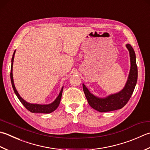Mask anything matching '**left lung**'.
Here are the masks:
<instances>
[{
    "label": "left lung",
    "instance_id": "obj_1",
    "mask_svg": "<svg viewBox=\"0 0 150 150\" xmlns=\"http://www.w3.org/2000/svg\"><path fill=\"white\" fill-rule=\"evenodd\" d=\"M126 47L129 52L131 69L127 83L120 92L111 94L105 98H100L91 93L86 86L83 84V91L90 107L99 112H105L120 109L127 104L133 94L138 78L136 56L134 49L130 44H127Z\"/></svg>",
    "mask_w": 150,
    "mask_h": 150
}]
</instances>
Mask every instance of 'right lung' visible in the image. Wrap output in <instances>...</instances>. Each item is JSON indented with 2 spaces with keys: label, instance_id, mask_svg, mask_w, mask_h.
<instances>
[{
  "label": "right lung",
  "instance_id": "add662e5",
  "mask_svg": "<svg viewBox=\"0 0 150 150\" xmlns=\"http://www.w3.org/2000/svg\"><path fill=\"white\" fill-rule=\"evenodd\" d=\"M16 53V51H14L12 58H11V73H10V79H11V85H12L13 89L14 90V92L16 93V96L19 101L21 102V103L24 105L26 109L28 110L30 112H33V113H45V114H48L51 113L52 112L54 111L57 108H58V105L60 104V102L62 98V91H63V88H62L60 92L59 95L57 98V99L52 103H50L48 105H40V104H32L30 103L26 102L20 96L18 92H17L16 87H15V85L13 83V73H12V67H13V59H14V55Z\"/></svg>",
  "mask_w": 150,
  "mask_h": 150
}]
</instances>
